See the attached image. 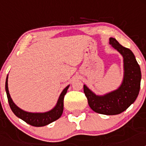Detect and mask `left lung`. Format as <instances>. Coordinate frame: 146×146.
<instances>
[{"label": "left lung", "instance_id": "8db88e82", "mask_svg": "<svg viewBox=\"0 0 146 146\" xmlns=\"http://www.w3.org/2000/svg\"><path fill=\"white\" fill-rule=\"evenodd\" d=\"M109 43L123 56V78L121 86L104 95H96L86 85L83 89L89 106L94 112L113 115L126 110L136 100L140 92L141 71L129 49L123 47L114 38H110Z\"/></svg>", "mask_w": 146, "mask_h": 146}]
</instances>
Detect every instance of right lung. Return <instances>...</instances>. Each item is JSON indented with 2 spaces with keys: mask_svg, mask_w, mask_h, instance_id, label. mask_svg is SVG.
I'll return each instance as SVG.
<instances>
[{
  "mask_svg": "<svg viewBox=\"0 0 146 146\" xmlns=\"http://www.w3.org/2000/svg\"><path fill=\"white\" fill-rule=\"evenodd\" d=\"M69 87V85L67 86L63 90V91L59 96V98L58 99V102L55 104V106L52 110H50L47 112H44V113H31V112H27L20 109L13 102L9 94V88H8V75L6 77V85H5L8 102H9V106L13 113H15L17 117L26 122L27 123L33 126H37V127L50 124V123L56 121L61 116L63 110H64V96L66 94L67 90H68Z\"/></svg>",
  "mask_w": 146,
  "mask_h": 146,
  "instance_id": "add662e5",
  "label": "right lung"
}]
</instances>
